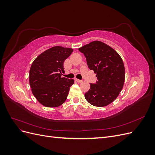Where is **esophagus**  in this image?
Listing matches in <instances>:
<instances>
[{
    "mask_svg": "<svg viewBox=\"0 0 155 155\" xmlns=\"http://www.w3.org/2000/svg\"><path fill=\"white\" fill-rule=\"evenodd\" d=\"M75 81H76L77 82H78V83H82L83 81V80H81V79H75Z\"/></svg>",
    "mask_w": 155,
    "mask_h": 155,
    "instance_id": "1",
    "label": "esophagus"
}]
</instances>
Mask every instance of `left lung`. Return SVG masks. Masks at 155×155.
I'll list each match as a JSON object with an SVG mask.
<instances>
[{
  "instance_id": "obj_1",
  "label": "left lung",
  "mask_w": 155,
  "mask_h": 155,
  "mask_svg": "<svg viewBox=\"0 0 155 155\" xmlns=\"http://www.w3.org/2000/svg\"><path fill=\"white\" fill-rule=\"evenodd\" d=\"M79 50L97 79L95 83H90L85 99L94 106L108 105L116 100L124 87L125 74L122 59L113 48L99 41H92Z\"/></svg>"
}]
</instances>
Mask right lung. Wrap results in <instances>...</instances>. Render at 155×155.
I'll list each match as a JSON object with an SVG mask.
<instances>
[{
    "label": "right lung",
    "mask_w": 155,
    "mask_h": 155,
    "mask_svg": "<svg viewBox=\"0 0 155 155\" xmlns=\"http://www.w3.org/2000/svg\"><path fill=\"white\" fill-rule=\"evenodd\" d=\"M73 49L56 46L46 50L34 61L29 81L33 94L42 105L56 107L67 100L73 79L61 78L63 63Z\"/></svg>",
    "instance_id": "obj_1"
}]
</instances>
